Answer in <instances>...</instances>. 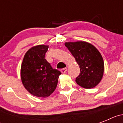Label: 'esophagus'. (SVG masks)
Wrapping results in <instances>:
<instances>
[{"mask_svg": "<svg viewBox=\"0 0 123 123\" xmlns=\"http://www.w3.org/2000/svg\"><path fill=\"white\" fill-rule=\"evenodd\" d=\"M67 71V68H63V69H61V72L62 73H65Z\"/></svg>", "mask_w": 123, "mask_h": 123, "instance_id": "obj_1", "label": "esophagus"}]
</instances>
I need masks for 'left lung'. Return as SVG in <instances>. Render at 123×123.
Masks as SVG:
<instances>
[{"label": "left lung", "mask_w": 123, "mask_h": 123, "mask_svg": "<svg viewBox=\"0 0 123 123\" xmlns=\"http://www.w3.org/2000/svg\"><path fill=\"white\" fill-rule=\"evenodd\" d=\"M65 45L80 68V74L76 78V83L85 89L98 85L104 76V62L97 49L85 41L65 42Z\"/></svg>", "instance_id": "8db88e82"}]
</instances>
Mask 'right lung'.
Listing matches in <instances>:
<instances>
[{"mask_svg": "<svg viewBox=\"0 0 123 123\" xmlns=\"http://www.w3.org/2000/svg\"><path fill=\"white\" fill-rule=\"evenodd\" d=\"M49 45H37L29 49L21 66L23 85L32 95L45 98L56 89L60 71L53 69L45 58Z\"/></svg>", "mask_w": 123, "mask_h": 123, "instance_id": "obj_1", "label": "right lung"}]
</instances>
